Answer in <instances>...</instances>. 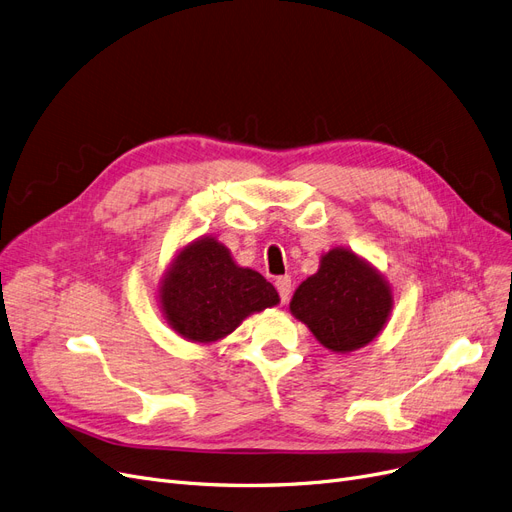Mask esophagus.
Returning a JSON list of instances; mask_svg holds the SVG:
<instances>
[{"label": "esophagus", "mask_w": 512, "mask_h": 512, "mask_svg": "<svg viewBox=\"0 0 512 512\" xmlns=\"http://www.w3.org/2000/svg\"><path fill=\"white\" fill-rule=\"evenodd\" d=\"M276 289L282 301H287L291 295V278L289 276H278L276 278Z\"/></svg>", "instance_id": "obj_1"}]
</instances>
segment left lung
<instances>
[{
  "label": "left lung",
  "mask_w": 512,
  "mask_h": 512,
  "mask_svg": "<svg viewBox=\"0 0 512 512\" xmlns=\"http://www.w3.org/2000/svg\"><path fill=\"white\" fill-rule=\"evenodd\" d=\"M392 306L386 276L348 246H333L295 289L289 310L327 350L348 354L384 331Z\"/></svg>",
  "instance_id": "8db88e82"
}]
</instances>
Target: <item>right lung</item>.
Instances as JSON below:
<instances>
[{
	"label": "right lung",
	"mask_w": 512,
	"mask_h": 512,
	"mask_svg": "<svg viewBox=\"0 0 512 512\" xmlns=\"http://www.w3.org/2000/svg\"><path fill=\"white\" fill-rule=\"evenodd\" d=\"M280 304L272 282L242 268L215 236L183 244L158 282L162 316L185 342L211 346L242 320Z\"/></svg>",
	"instance_id": "right-lung-1"
}]
</instances>
